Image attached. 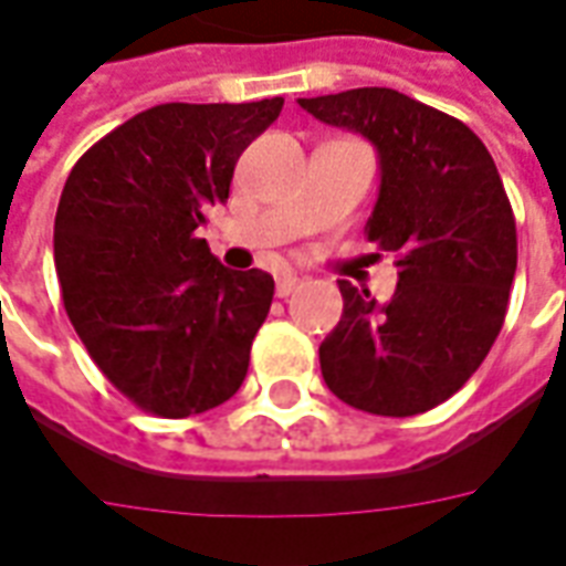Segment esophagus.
<instances>
[{"label":"esophagus","instance_id":"esophagus-1","mask_svg":"<svg viewBox=\"0 0 566 566\" xmlns=\"http://www.w3.org/2000/svg\"><path fill=\"white\" fill-rule=\"evenodd\" d=\"M303 284V279L300 275H294V272H287V275H279V282H275V294L279 296H291Z\"/></svg>","mask_w":566,"mask_h":566}]
</instances>
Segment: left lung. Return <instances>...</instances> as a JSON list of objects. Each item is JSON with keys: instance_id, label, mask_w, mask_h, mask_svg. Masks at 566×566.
<instances>
[{"instance_id": "1", "label": "left lung", "mask_w": 566, "mask_h": 566, "mask_svg": "<svg viewBox=\"0 0 566 566\" xmlns=\"http://www.w3.org/2000/svg\"><path fill=\"white\" fill-rule=\"evenodd\" d=\"M296 104L375 146L368 242L399 258L389 303L338 282L345 312L321 342V375L359 411H432L480 368L504 324L516 221L495 161L468 125L387 86Z\"/></svg>"}]
</instances>
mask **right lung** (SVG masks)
I'll return each instance as SVG.
<instances>
[{"mask_svg": "<svg viewBox=\"0 0 566 566\" xmlns=\"http://www.w3.org/2000/svg\"><path fill=\"white\" fill-rule=\"evenodd\" d=\"M282 104H158L65 179L53 224L62 303L95 366L144 411L203 413L245 380L275 282L228 270L198 228Z\"/></svg>", "mask_w": 566, "mask_h": 566, "instance_id": "1", "label": "right lung"}]
</instances>
